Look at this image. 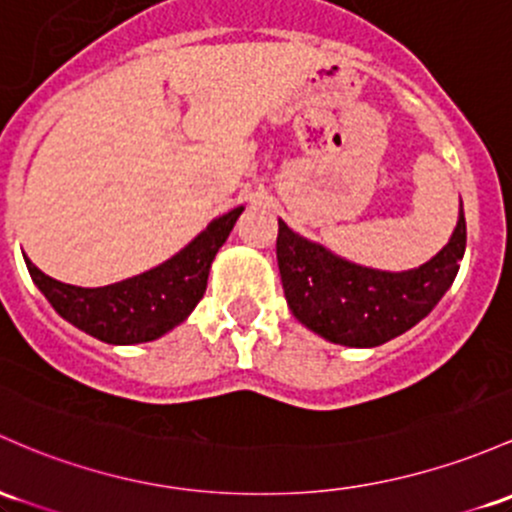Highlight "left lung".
I'll use <instances>...</instances> for the list:
<instances>
[{"instance_id":"8db88e82","label":"left lung","mask_w":512,"mask_h":512,"mask_svg":"<svg viewBox=\"0 0 512 512\" xmlns=\"http://www.w3.org/2000/svg\"><path fill=\"white\" fill-rule=\"evenodd\" d=\"M466 247L462 201L449 243L406 272L362 267L279 221L277 262L286 303L299 323L345 347L384 345L418 325L447 294Z\"/></svg>"}]
</instances>
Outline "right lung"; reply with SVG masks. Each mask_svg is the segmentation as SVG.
Returning <instances> with one entry per match:
<instances>
[{"mask_svg": "<svg viewBox=\"0 0 512 512\" xmlns=\"http://www.w3.org/2000/svg\"><path fill=\"white\" fill-rule=\"evenodd\" d=\"M245 206L223 213L177 255L123 282L84 289L48 277L24 255L33 284L67 323L109 345L162 338L189 318L209 282L211 262Z\"/></svg>", "mask_w": 512, "mask_h": 512, "instance_id": "1", "label": "right lung"}]
</instances>
